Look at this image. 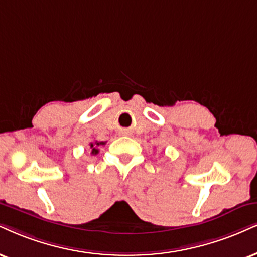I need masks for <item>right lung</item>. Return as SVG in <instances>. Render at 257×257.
Masks as SVG:
<instances>
[{
    "label": "right lung",
    "instance_id": "obj_1",
    "mask_svg": "<svg viewBox=\"0 0 257 257\" xmlns=\"http://www.w3.org/2000/svg\"><path fill=\"white\" fill-rule=\"evenodd\" d=\"M104 142H94V143H90V150H91V155H96L97 153H99V149H97V147L99 145H103Z\"/></svg>",
    "mask_w": 257,
    "mask_h": 257
}]
</instances>
